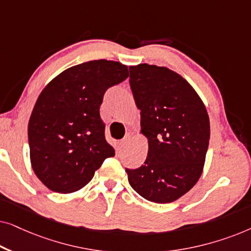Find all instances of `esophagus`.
<instances>
[{"mask_svg": "<svg viewBox=\"0 0 251 251\" xmlns=\"http://www.w3.org/2000/svg\"><path fill=\"white\" fill-rule=\"evenodd\" d=\"M128 143H129V136H126L125 138L120 142V145H121V147H126V145H128Z\"/></svg>", "mask_w": 251, "mask_h": 251, "instance_id": "1", "label": "esophagus"}]
</instances>
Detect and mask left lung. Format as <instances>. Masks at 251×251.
<instances>
[{
    "mask_svg": "<svg viewBox=\"0 0 251 251\" xmlns=\"http://www.w3.org/2000/svg\"><path fill=\"white\" fill-rule=\"evenodd\" d=\"M129 83L149 139L143 166L126 168L129 184L146 200L170 203L202 174L210 138L207 109L191 84L167 67L131 66Z\"/></svg>",
    "mask_w": 251,
    "mask_h": 251,
    "instance_id": "obj_1",
    "label": "left lung"
}]
</instances>
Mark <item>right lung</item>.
Masks as SVG:
<instances>
[{"label": "right lung", "instance_id": "obj_1", "mask_svg": "<svg viewBox=\"0 0 251 251\" xmlns=\"http://www.w3.org/2000/svg\"><path fill=\"white\" fill-rule=\"evenodd\" d=\"M128 76V67L119 61L91 60L67 68L41 92L28 122V143L34 173L49 190L78 191L115 155L99 108L106 90Z\"/></svg>", "mask_w": 251, "mask_h": 251}]
</instances>
